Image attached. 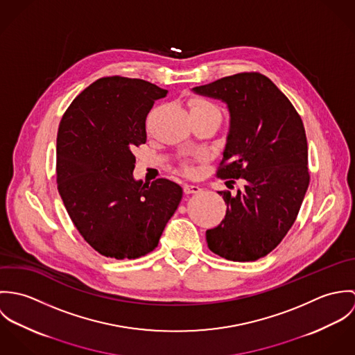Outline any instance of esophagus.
Wrapping results in <instances>:
<instances>
[{
    "mask_svg": "<svg viewBox=\"0 0 355 355\" xmlns=\"http://www.w3.org/2000/svg\"><path fill=\"white\" fill-rule=\"evenodd\" d=\"M201 191V187L197 186V184H186L184 186V193L186 194H196V193H200Z\"/></svg>",
    "mask_w": 355,
    "mask_h": 355,
    "instance_id": "34e87169",
    "label": "esophagus"
}]
</instances>
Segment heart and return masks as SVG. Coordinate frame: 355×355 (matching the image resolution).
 <instances>
[{"instance_id":"heart-1","label":"heart","mask_w":355,"mask_h":355,"mask_svg":"<svg viewBox=\"0 0 355 355\" xmlns=\"http://www.w3.org/2000/svg\"><path fill=\"white\" fill-rule=\"evenodd\" d=\"M189 109L190 114L194 116H202V117H211L220 121L221 119V112L216 103H213L206 98H193L189 102ZM187 171L191 172V168L187 166Z\"/></svg>"}]
</instances>
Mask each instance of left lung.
Here are the masks:
<instances>
[{
	"label": "left lung",
	"instance_id": "left-lung-1",
	"mask_svg": "<svg viewBox=\"0 0 355 355\" xmlns=\"http://www.w3.org/2000/svg\"><path fill=\"white\" fill-rule=\"evenodd\" d=\"M221 100L230 131L217 176L243 184L227 203L223 221L206 231L209 249L230 261H255L287 235L309 187L304 123L290 100L262 73L242 72L193 89Z\"/></svg>",
	"mask_w": 355,
	"mask_h": 355
}]
</instances>
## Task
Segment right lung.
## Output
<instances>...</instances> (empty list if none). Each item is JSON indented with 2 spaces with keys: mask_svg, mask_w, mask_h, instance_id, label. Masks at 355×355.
Here are the masks:
<instances>
[{
  "mask_svg": "<svg viewBox=\"0 0 355 355\" xmlns=\"http://www.w3.org/2000/svg\"><path fill=\"white\" fill-rule=\"evenodd\" d=\"M168 90L142 79L107 76L85 89L57 132V189L83 239L98 253L135 259L153 252L183 190L175 182L134 179L146 117Z\"/></svg>",
  "mask_w": 355,
  "mask_h": 355,
  "instance_id": "1",
  "label": "right lung"
}]
</instances>
